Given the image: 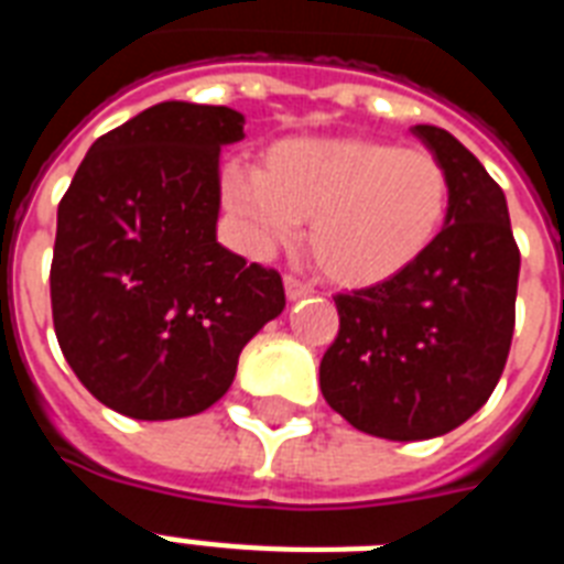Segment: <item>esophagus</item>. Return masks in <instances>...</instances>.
I'll return each instance as SVG.
<instances>
[{
	"label": "esophagus",
	"mask_w": 564,
	"mask_h": 564,
	"mask_svg": "<svg viewBox=\"0 0 564 564\" xmlns=\"http://www.w3.org/2000/svg\"><path fill=\"white\" fill-rule=\"evenodd\" d=\"M283 286H286V295H290L292 301L304 299V295L313 292V283L301 281V278H295V274H286V278H283Z\"/></svg>",
	"instance_id": "1"
}]
</instances>
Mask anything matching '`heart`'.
Instances as JSON below:
<instances>
[{"label": "heart", "mask_w": 564, "mask_h": 564, "mask_svg": "<svg viewBox=\"0 0 564 564\" xmlns=\"http://www.w3.org/2000/svg\"><path fill=\"white\" fill-rule=\"evenodd\" d=\"M221 195L254 246H278L307 221V248L325 278L377 286L415 265L451 210L445 163L421 145L377 137L283 140L260 172L228 166Z\"/></svg>", "instance_id": "obj_1"}]
</instances>
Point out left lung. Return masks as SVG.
<instances>
[{"mask_svg":"<svg viewBox=\"0 0 564 564\" xmlns=\"http://www.w3.org/2000/svg\"><path fill=\"white\" fill-rule=\"evenodd\" d=\"M412 131L451 178L445 228L394 281L336 295L339 334L318 366L325 401L392 442L442 436L489 401L512 345L521 269L498 181L445 128Z\"/></svg>","mask_w":564,"mask_h":564,"instance_id":"obj_1","label":"left lung"}]
</instances>
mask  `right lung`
<instances>
[{
	"mask_svg": "<svg viewBox=\"0 0 564 564\" xmlns=\"http://www.w3.org/2000/svg\"><path fill=\"white\" fill-rule=\"evenodd\" d=\"M246 117L161 101L101 134L57 204L48 290L69 369L128 419H187L286 304L278 269L216 242L219 149Z\"/></svg>",
	"mask_w": 564,
	"mask_h": 564,
	"instance_id": "obj_1",
	"label": "right lung"
}]
</instances>
